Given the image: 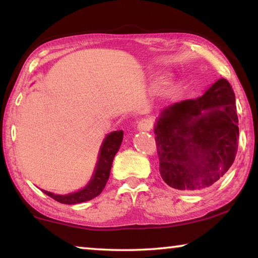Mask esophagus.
I'll return each instance as SVG.
<instances>
[{
    "instance_id": "esophagus-1",
    "label": "esophagus",
    "mask_w": 258,
    "mask_h": 258,
    "mask_svg": "<svg viewBox=\"0 0 258 258\" xmlns=\"http://www.w3.org/2000/svg\"><path fill=\"white\" fill-rule=\"evenodd\" d=\"M154 126V120L151 118H143L139 121L138 128L139 131H150Z\"/></svg>"
}]
</instances>
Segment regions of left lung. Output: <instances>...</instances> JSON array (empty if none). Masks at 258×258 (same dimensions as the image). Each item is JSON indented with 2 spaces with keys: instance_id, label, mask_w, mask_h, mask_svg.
<instances>
[{
  "instance_id": "left-lung-1",
  "label": "left lung",
  "mask_w": 258,
  "mask_h": 258,
  "mask_svg": "<svg viewBox=\"0 0 258 258\" xmlns=\"http://www.w3.org/2000/svg\"><path fill=\"white\" fill-rule=\"evenodd\" d=\"M232 86L221 78L198 99L164 109L155 126L159 173L174 189L213 186L238 151V115Z\"/></svg>"
}]
</instances>
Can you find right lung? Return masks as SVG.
Wrapping results in <instances>:
<instances>
[{"label":"right lung","mask_w":258,"mask_h":258,"mask_svg":"<svg viewBox=\"0 0 258 258\" xmlns=\"http://www.w3.org/2000/svg\"><path fill=\"white\" fill-rule=\"evenodd\" d=\"M123 141V131H116L108 135L104 139V141L100 149L99 160L97 164V168H95L94 175L92 180L87 184L84 189L80 190L78 192H74V194L67 195V196H60V195H53L49 191H44L45 195L49 196L52 199L56 200L58 203L66 204V205H74L87 202L97 197L103 187L106 186V183L110 175V169L112 165L113 157L118 151L119 147Z\"/></svg>","instance_id":"obj_1"}]
</instances>
